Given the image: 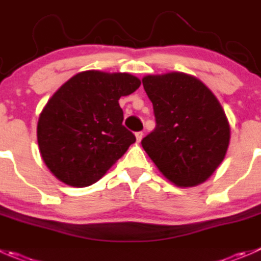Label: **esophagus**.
<instances>
[{
  "label": "esophagus",
  "mask_w": 261,
  "mask_h": 261,
  "mask_svg": "<svg viewBox=\"0 0 261 261\" xmlns=\"http://www.w3.org/2000/svg\"><path fill=\"white\" fill-rule=\"evenodd\" d=\"M144 134L143 133H136L135 134V138H136V143H140L141 139H143Z\"/></svg>",
  "instance_id": "34e87169"
}]
</instances>
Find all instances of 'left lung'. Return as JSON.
Instances as JSON below:
<instances>
[{
    "label": "left lung",
    "mask_w": 261,
    "mask_h": 261,
    "mask_svg": "<svg viewBox=\"0 0 261 261\" xmlns=\"http://www.w3.org/2000/svg\"><path fill=\"white\" fill-rule=\"evenodd\" d=\"M156 127L141 140L162 174L178 187L205 182L226 156L231 127L223 107L198 77L185 72L146 75Z\"/></svg>",
    "instance_id": "8db88e82"
}]
</instances>
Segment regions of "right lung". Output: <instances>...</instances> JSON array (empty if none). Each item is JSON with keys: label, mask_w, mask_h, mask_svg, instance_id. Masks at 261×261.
<instances>
[{"label": "right lung", "mask_w": 261, "mask_h": 261, "mask_svg": "<svg viewBox=\"0 0 261 261\" xmlns=\"http://www.w3.org/2000/svg\"><path fill=\"white\" fill-rule=\"evenodd\" d=\"M140 84L126 72L88 70L58 88L37 126L40 156L56 178L72 187L90 186L135 143L122 125L118 100Z\"/></svg>", "instance_id": "1"}]
</instances>
